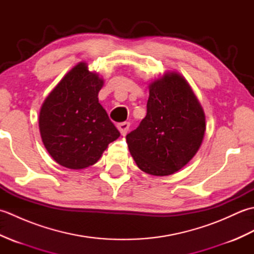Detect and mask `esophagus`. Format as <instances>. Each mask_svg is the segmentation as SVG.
I'll list each match as a JSON object with an SVG mask.
<instances>
[{
    "label": "esophagus",
    "mask_w": 254,
    "mask_h": 254,
    "mask_svg": "<svg viewBox=\"0 0 254 254\" xmlns=\"http://www.w3.org/2000/svg\"><path fill=\"white\" fill-rule=\"evenodd\" d=\"M117 127L119 128V131H120V133L124 136V135H127V133L128 131V127H130V123H128V122H121V123H119Z\"/></svg>",
    "instance_id": "1"
}]
</instances>
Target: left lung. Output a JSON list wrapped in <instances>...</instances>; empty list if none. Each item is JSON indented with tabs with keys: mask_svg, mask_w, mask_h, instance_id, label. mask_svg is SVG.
I'll return each mask as SVG.
<instances>
[{
	"mask_svg": "<svg viewBox=\"0 0 254 254\" xmlns=\"http://www.w3.org/2000/svg\"><path fill=\"white\" fill-rule=\"evenodd\" d=\"M205 115L190 85L177 72L149 84L147 113L127 135L137 167L153 176H169L190 161L203 142Z\"/></svg>",
	"mask_w": 254,
	"mask_h": 254,
	"instance_id": "1",
	"label": "left lung"
}]
</instances>
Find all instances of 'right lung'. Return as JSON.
Returning <instances> with one entry per match:
<instances>
[{
    "mask_svg": "<svg viewBox=\"0 0 254 254\" xmlns=\"http://www.w3.org/2000/svg\"><path fill=\"white\" fill-rule=\"evenodd\" d=\"M104 79L79 62L65 74L41 106L39 130L48 153L59 165L84 169L96 164L120 136L98 93Z\"/></svg>",
    "mask_w": 254,
    "mask_h": 254,
    "instance_id": "add662e5",
    "label": "right lung"
}]
</instances>
